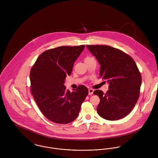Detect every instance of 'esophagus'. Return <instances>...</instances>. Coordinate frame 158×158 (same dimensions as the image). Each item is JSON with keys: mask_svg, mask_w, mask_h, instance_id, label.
I'll list each match as a JSON object with an SVG mask.
<instances>
[{"mask_svg": "<svg viewBox=\"0 0 158 158\" xmlns=\"http://www.w3.org/2000/svg\"><path fill=\"white\" fill-rule=\"evenodd\" d=\"M94 89H89V95H92L93 94V92H94Z\"/></svg>", "mask_w": 158, "mask_h": 158, "instance_id": "esophagus-1", "label": "esophagus"}]
</instances>
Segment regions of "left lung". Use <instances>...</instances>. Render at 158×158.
<instances>
[{
  "mask_svg": "<svg viewBox=\"0 0 158 158\" xmlns=\"http://www.w3.org/2000/svg\"><path fill=\"white\" fill-rule=\"evenodd\" d=\"M100 64V76L109 83V89L95 90L100 102L97 113L108 120L122 118L135 107L139 97L142 77L134 60L108 45H87Z\"/></svg>",
  "mask_w": 158,
  "mask_h": 158,
  "instance_id": "left-lung-1",
  "label": "left lung"
}]
</instances>
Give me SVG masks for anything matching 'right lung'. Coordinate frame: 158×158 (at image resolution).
<instances>
[{
    "label": "right lung",
    "mask_w": 158,
    "mask_h": 158,
    "mask_svg": "<svg viewBox=\"0 0 158 158\" xmlns=\"http://www.w3.org/2000/svg\"><path fill=\"white\" fill-rule=\"evenodd\" d=\"M85 47L61 46L47 50L30 70L31 94L41 111L53 122L66 124L75 120L89 93L83 85L73 92L64 85Z\"/></svg>",
    "instance_id": "add662e5"
}]
</instances>
